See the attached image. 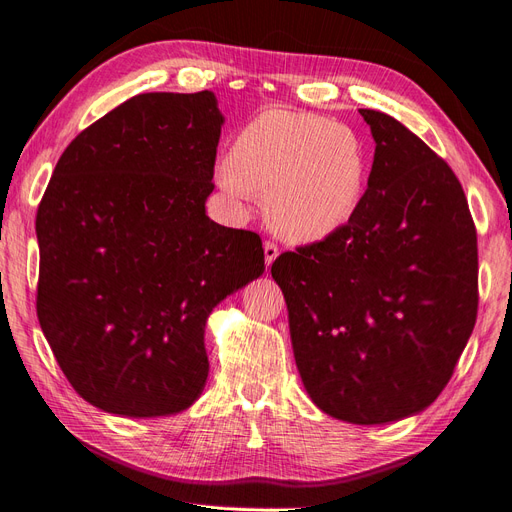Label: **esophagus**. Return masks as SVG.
Segmentation results:
<instances>
[{"mask_svg":"<svg viewBox=\"0 0 512 512\" xmlns=\"http://www.w3.org/2000/svg\"><path fill=\"white\" fill-rule=\"evenodd\" d=\"M264 253H266V266L270 268V266H272V261H274L276 257H279V246H276L274 242H270V240H268V242L264 244Z\"/></svg>","mask_w":512,"mask_h":512,"instance_id":"obj_1","label":"esophagus"}]
</instances>
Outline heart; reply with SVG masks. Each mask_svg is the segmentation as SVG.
Wrapping results in <instances>:
<instances>
[{"instance_id": "1", "label": "heart", "mask_w": 512, "mask_h": 512, "mask_svg": "<svg viewBox=\"0 0 512 512\" xmlns=\"http://www.w3.org/2000/svg\"><path fill=\"white\" fill-rule=\"evenodd\" d=\"M216 180L233 197L266 195V216L276 233L315 242L341 231L360 210L369 152L345 124L270 109L240 130Z\"/></svg>"}]
</instances>
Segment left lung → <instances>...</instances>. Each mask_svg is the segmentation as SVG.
I'll return each instance as SVG.
<instances>
[{"mask_svg":"<svg viewBox=\"0 0 512 512\" xmlns=\"http://www.w3.org/2000/svg\"><path fill=\"white\" fill-rule=\"evenodd\" d=\"M375 156L356 216L281 253L302 384L321 412L382 425L429 407L478 313L476 227L444 158L390 115L360 109Z\"/></svg>","mask_w":512,"mask_h":512,"instance_id":"left-lung-1","label":"left lung"}]
</instances>
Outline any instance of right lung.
<instances>
[{
    "mask_svg": "<svg viewBox=\"0 0 512 512\" xmlns=\"http://www.w3.org/2000/svg\"><path fill=\"white\" fill-rule=\"evenodd\" d=\"M223 115L212 92H150L70 141L36 214V313L79 397L178 414L208 379L214 306L264 274L255 231L206 214Z\"/></svg>",
    "mask_w": 512,
    "mask_h": 512,
    "instance_id": "obj_1",
    "label": "right lung"
}]
</instances>
